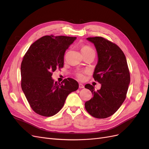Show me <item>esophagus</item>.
I'll return each instance as SVG.
<instances>
[{"instance_id":"1","label":"esophagus","mask_w":149,"mask_h":149,"mask_svg":"<svg viewBox=\"0 0 149 149\" xmlns=\"http://www.w3.org/2000/svg\"><path fill=\"white\" fill-rule=\"evenodd\" d=\"M79 88L81 89V88H84V85H83V84H81V83H79Z\"/></svg>"}]
</instances>
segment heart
I'll return each mask as SVG.
<instances>
[{
    "mask_svg": "<svg viewBox=\"0 0 149 149\" xmlns=\"http://www.w3.org/2000/svg\"><path fill=\"white\" fill-rule=\"evenodd\" d=\"M90 50H93L92 48H91L90 47H88V46H82L81 48V53L85 52H88V51H90ZM86 73V71H81V72H78L77 73V76L78 78L79 79H84V73Z\"/></svg>",
    "mask_w": 149,
    "mask_h": 149,
    "instance_id": "heart-1",
    "label": "heart"
}]
</instances>
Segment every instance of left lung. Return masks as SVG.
I'll return each mask as SVG.
<instances>
[{
  "instance_id": "8db88e82",
  "label": "left lung",
  "mask_w": 149,
  "mask_h": 149,
  "mask_svg": "<svg viewBox=\"0 0 149 149\" xmlns=\"http://www.w3.org/2000/svg\"><path fill=\"white\" fill-rule=\"evenodd\" d=\"M97 54V63L93 78L101 84L96 91L90 84L85 85L93 94L85 102L89 114L99 119H104L114 114L124 102L130 84V73L125 56L117 45L100 37H89Z\"/></svg>"
}]
</instances>
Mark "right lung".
<instances>
[{
  "mask_svg": "<svg viewBox=\"0 0 149 149\" xmlns=\"http://www.w3.org/2000/svg\"><path fill=\"white\" fill-rule=\"evenodd\" d=\"M76 37L44 36L30 47L21 64V86L29 103L36 113L54 116L63 106L78 83L67 78L60 83L54 81L52 73L63 67L64 55Z\"/></svg>",
  "mask_w": 149,
  "mask_h": 149,
  "instance_id": "right-lung-1",
  "label": "right lung"
}]
</instances>
